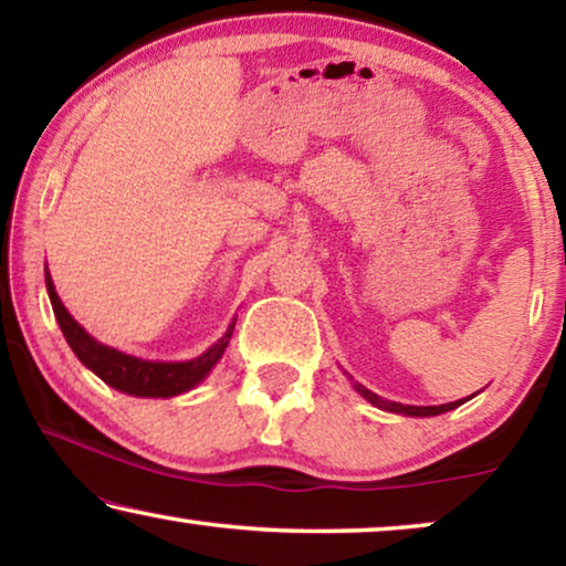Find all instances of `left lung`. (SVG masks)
I'll list each match as a JSON object with an SVG mask.
<instances>
[{"mask_svg":"<svg viewBox=\"0 0 566 566\" xmlns=\"http://www.w3.org/2000/svg\"><path fill=\"white\" fill-rule=\"evenodd\" d=\"M355 389H358L363 397H366L370 405L378 407V409H386V412H397V415H409V417H432V415H443V412H451L459 405H463L467 399H459V401H448V405H438V407H412V405H399V401H386L378 397V394L368 391L366 386L355 384Z\"/></svg>","mask_w":566,"mask_h":566,"instance_id":"left-lung-1","label":"left lung"}]
</instances>
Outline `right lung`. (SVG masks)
I'll return each instance as SVG.
<instances>
[{
    "label": "right lung",
    "mask_w": 566,
    "mask_h": 566,
    "mask_svg": "<svg viewBox=\"0 0 566 566\" xmlns=\"http://www.w3.org/2000/svg\"><path fill=\"white\" fill-rule=\"evenodd\" d=\"M45 289H49V298L56 314V322L61 332H64L69 347H72L76 358L87 366L92 374H97L107 386L118 389L130 397H177V394L190 391L192 386H198L203 378L211 374V368L219 363V358L227 350L234 324H229L227 335H223L213 347H208L203 355L192 360L182 363H157V360H142L134 355H126L115 347H107L97 343L95 337L87 335L80 322H74V316L66 312L61 304L53 281L45 270Z\"/></svg>",
    "instance_id": "1"
}]
</instances>
